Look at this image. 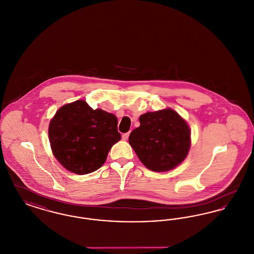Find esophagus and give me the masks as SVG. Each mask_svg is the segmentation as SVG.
Returning a JSON list of instances; mask_svg holds the SVG:
<instances>
[{
	"mask_svg": "<svg viewBox=\"0 0 254 254\" xmlns=\"http://www.w3.org/2000/svg\"><path fill=\"white\" fill-rule=\"evenodd\" d=\"M128 136H129V132L125 133V134H123V135H122V138H123V140H125V141H126V140H127V139H128Z\"/></svg>",
	"mask_w": 254,
	"mask_h": 254,
	"instance_id": "1",
	"label": "esophagus"
}]
</instances>
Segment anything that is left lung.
I'll return each instance as SVG.
<instances>
[{
	"label": "left lung",
	"instance_id": "1",
	"mask_svg": "<svg viewBox=\"0 0 254 254\" xmlns=\"http://www.w3.org/2000/svg\"><path fill=\"white\" fill-rule=\"evenodd\" d=\"M140 127L131 131L128 142L147 169L165 172L178 167L189 154L190 128L172 109L146 112L139 117Z\"/></svg>",
	"mask_w": 254,
	"mask_h": 254
}]
</instances>
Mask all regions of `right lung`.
Masks as SVG:
<instances>
[{"mask_svg":"<svg viewBox=\"0 0 254 254\" xmlns=\"http://www.w3.org/2000/svg\"><path fill=\"white\" fill-rule=\"evenodd\" d=\"M112 113L92 109L84 100L61 107L50 120L49 138L54 157L75 174L100 169L112 145L121 140Z\"/></svg>","mask_w":254,"mask_h":254,"instance_id":"obj_1","label":"right lung"}]
</instances>
